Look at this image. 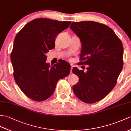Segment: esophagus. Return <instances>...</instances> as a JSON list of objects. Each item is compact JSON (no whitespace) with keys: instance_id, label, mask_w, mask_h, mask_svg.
I'll list each match as a JSON object with an SVG mask.
<instances>
[{"instance_id":"34e87169","label":"esophagus","mask_w":131,"mask_h":131,"mask_svg":"<svg viewBox=\"0 0 131 131\" xmlns=\"http://www.w3.org/2000/svg\"><path fill=\"white\" fill-rule=\"evenodd\" d=\"M73 68H74V65H70V73H71H71H72V69H73Z\"/></svg>"}]
</instances>
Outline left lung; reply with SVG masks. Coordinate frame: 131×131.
<instances>
[{
	"mask_svg": "<svg viewBox=\"0 0 131 131\" xmlns=\"http://www.w3.org/2000/svg\"><path fill=\"white\" fill-rule=\"evenodd\" d=\"M70 28L81 42L80 64L88 65L87 71L74 68L79 78L72 90L86 103L103 99L113 89L122 70L123 47L110 27L93 21L72 22Z\"/></svg>",
	"mask_w": 131,
	"mask_h": 131,
	"instance_id": "obj_1",
	"label": "left lung"
}]
</instances>
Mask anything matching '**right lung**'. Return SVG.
Returning <instances> with one entry per match:
<instances>
[{
  "instance_id": "right-lung-1",
  "label": "right lung",
  "mask_w": 131,
  "mask_h": 131,
  "mask_svg": "<svg viewBox=\"0 0 131 131\" xmlns=\"http://www.w3.org/2000/svg\"><path fill=\"white\" fill-rule=\"evenodd\" d=\"M70 21L37 18L27 23L15 37L10 54L14 78L22 92L35 101L52 95L57 81L70 72V65L61 61L51 66L46 55L55 46V38Z\"/></svg>"
}]
</instances>
